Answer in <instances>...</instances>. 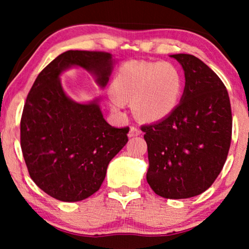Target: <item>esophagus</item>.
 Listing matches in <instances>:
<instances>
[{
  "mask_svg": "<svg viewBox=\"0 0 249 249\" xmlns=\"http://www.w3.org/2000/svg\"><path fill=\"white\" fill-rule=\"evenodd\" d=\"M141 134H142L141 129H139L138 127H136V125H131L128 136L129 137H136V136H139Z\"/></svg>",
  "mask_w": 249,
  "mask_h": 249,
  "instance_id": "esophagus-1",
  "label": "esophagus"
}]
</instances>
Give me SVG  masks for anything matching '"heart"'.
Masks as SVG:
<instances>
[{
    "label": "heart",
    "mask_w": 249,
    "mask_h": 249,
    "mask_svg": "<svg viewBox=\"0 0 249 249\" xmlns=\"http://www.w3.org/2000/svg\"><path fill=\"white\" fill-rule=\"evenodd\" d=\"M182 93V77L168 62L136 61L124 64L119 71L110 95L114 108L124 102L145 121H160L175 111Z\"/></svg>",
    "instance_id": "obj_1"
}]
</instances>
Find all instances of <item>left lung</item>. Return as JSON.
Segmentation results:
<instances>
[{
  "instance_id": "8db88e82",
  "label": "left lung",
  "mask_w": 249,
  "mask_h": 249,
  "mask_svg": "<svg viewBox=\"0 0 249 249\" xmlns=\"http://www.w3.org/2000/svg\"><path fill=\"white\" fill-rule=\"evenodd\" d=\"M185 71L180 104L169 117L142 125L147 142L148 185L156 195L189 198L209 189L231 144L232 114L222 80L198 57L173 54Z\"/></svg>"
}]
</instances>
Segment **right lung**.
I'll return each mask as SVG.
<instances>
[{"label": "right lung", "mask_w": 249, "mask_h": 249, "mask_svg": "<svg viewBox=\"0 0 249 249\" xmlns=\"http://www.w3.org/2000/svg\"><path fill=\"white\" fill-rule=\"evenodd\" d=\"M112 64L110 53L67 51L40 71L30 88L20 144L30 178L53 198L79 202L96 193L108 163L127 144L129 127L108 124L97 102L70 100L59 79L63 70L79 66L104 87Z\"/></svg>", "instance_id": "1"}]
</instances>
